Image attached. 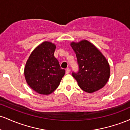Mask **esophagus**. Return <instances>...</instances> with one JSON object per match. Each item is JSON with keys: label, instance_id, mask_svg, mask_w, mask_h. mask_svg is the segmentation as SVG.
<instances>
[{"label": "esophagus", "instance_id": "obj_1", "mask_svg": "<svg viewBox=\"0 0 130 130\" xmlns=\"http://www.w3.org/2000/svg\"><path fill=\"white\" fill-rule=\"evenodd\" d=\"M70 72V68H67L66 69V74H68Z\"/></svg>", "mask_w": 130, "mask_h": 130}]
</instances>
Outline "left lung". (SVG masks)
<instances>
[{"label": "left lung", "instance_id": "1", "mask_svg": "<svg viewBox=\"0 0 130 130\" xmlns=\"http://www.w3.org/2000/svg\"><path fill=\"white\" fill-rule=\"evenodd\" d=\"M70 46L76 55L79 65V71L73 73L72 75L79 87L87 93L102 89L110 76L109 64L105 57L86 40L71 42Z\"/></svg>", "mask_w": 130, "mask_h": 130}]
</instances>
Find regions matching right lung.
<instances>
[{
    "mask_svg": "<svg viewBox=\"0 0 130 130\" xmlns=\"http://www.w3.org/2000/svg\"><path fill=\"white\" fill-rule=\"evenodd\" d=\"M56 44L44 41L30 54L24 68V76L29 87L41 95H50L60 84L65 73L54 56Z\"/></svg>",
    "mask_w": 130,
    "mask_h": 130,
    "instance_id": "right-lung-1",
    "label": "right lung"
}]
</instances>
